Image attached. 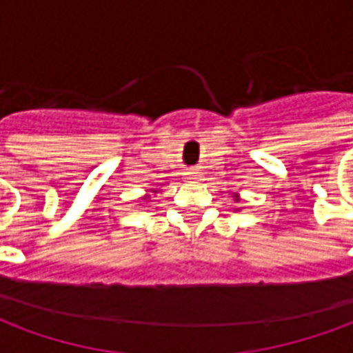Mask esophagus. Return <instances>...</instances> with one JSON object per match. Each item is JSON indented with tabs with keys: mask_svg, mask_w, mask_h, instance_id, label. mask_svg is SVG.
I'll return each instance as SVG.
<instances>
[{
	"mask_svg": "<svg viewBox=\"0 0 353 353\" xmlns=\"http://www.w3.org/2000/svg\"><path fill=\"white\" fill-rule=\"evenodd\" d=\"M191 179H194V181H200V179H202V174H200V172H191Z\"/></svg>",
	"mask_w": 353,
	"mask_h": 353,
	"instance_id": "1",
	"label": "esophagus"
}]
</instances>
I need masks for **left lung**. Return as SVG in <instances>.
<instances>
[{"mask_svg":"<svg viewBox=\"0 0 353 353\" xmlns=\"http://www.w3.org/2000/svg\"><path fill=\"white\" fill-rule=\"evenodd\" d=\"M236 200H238V199H236Z\"/></svg>","mask_w":353,"mask_h":353,"instance_id":"obj_1","label":"left lung"}]
</instances>
